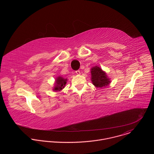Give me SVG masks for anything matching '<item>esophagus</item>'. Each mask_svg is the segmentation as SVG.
Segmentation results:
<instances>
[{
    "label": "esophagus",
    "instance_id": "obj_1",
    "mask_svg": "<svg viewBox=\"0 0 154 154\" xmlns=\"http://www.w3.org/2000/svg\"><path fill=\"white\" fill-rule=\"evenodd\" d=\"M75 73H76L77 74L79 75V74H80V71L79 70H77V71H75Z\"/></svg>",
    "mask_w": 154,
    "mask_h": 154
}]
</instances>
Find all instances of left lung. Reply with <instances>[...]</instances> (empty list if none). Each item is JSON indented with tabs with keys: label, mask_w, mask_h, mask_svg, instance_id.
Listing matches in <instances>:
<instances>
[{
	"label": "left lung",
	"mask_w": 154,
	"mask_h": 154,
	"mask_svg": "<svg viewBox=\"0 0 154 154\" xmlns=\"http://www.w3.org/2000/svg\"><path fill=\"white\" fill-rule=\"evenodd\" d=\"M91 74L92 83L97 88L106 87L111 82L106 74L97 66L91 69Z\"/></svg>",
	"instance_id": "obj_1"
}]
</instances>
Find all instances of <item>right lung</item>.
<instances>
[{
	"instance_id": "1",
	"label": "right lung",
	"mask_w": 154,
	"mask_h": 154,
	"mask_svg": "<svg viewBox=\"0 0 154 154\" xmlns=\"http://www.w3.org/2000/svg\"><path fill=\"white\" fill-rule=\"evenodd\" d=\"M67 79H64L63 77H61L60 76L56 78L55 80V86L53 89V91H61L62 89H63L66 84Z\"/></svg>"
}]
</instances>
